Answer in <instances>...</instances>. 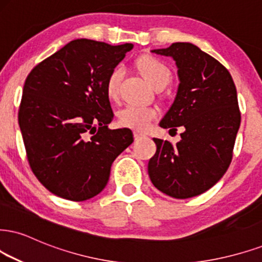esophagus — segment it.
Masks as SVG:
<instances>
[{
    "instance_id": "esophagus-1",
    "label": "esophagus",
    "mask_w": 262,
    "mask_h": 262,
    "mask_svg": "<svg viewBox=\"0 0 262 262\" xmlns=\"http://www.w3.org/2000/svg\"><path fill=\"white\" fill-rule=\"evenodd\" d=\"M134 137H135V140L138 141V140H141L142 137H144V135L141 134V132H138V131H135L134 132Z\"/></svg>"
}]
</instances>
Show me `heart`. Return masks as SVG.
<instances>
[{
	"mask_svg": "<svg viewBox=\"0 0 262 262\" xmlns=\"http://www.w3.org/2000/svg\"><path fill=\"white\" fill-rule=\"evenodd\" d=\"M137 67L144 79L154 89L165 87L171 81V70L163 60L156 57L144 56L137 60ZM125 72L121 68H116L109 74L105 82L106 95L113 101H116L120 95V85ZM159 116V112L154 106L127 104L119 112V124L135 131H146L150 122Z\"/></svg>",
	"mask_w": 262,
	"mask_h": 262,
	"instance_id": "obj_1",
	"label": "heart"
}]
</instances>
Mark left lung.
Returning <instances> with one entry per match:
<instances>
[{
  "label": "left lung",
  "mask_w": 262,
  "mask_h": 262,
  "mask_svg": "<svg viewBox=\"0 0 262 262\" xmlns=\"http://www.w3.org/2000/svg\"><path fill=\"white\" fill-rule=\"evenodd\" d=\"M153 52L172 57L180 77L175 102L160 126L175 132L181 126L183 132L176 144L154 138L157 151L148 173L160 192L192 198L211 188L230 166L241 125L237 90L230 72L194 45L176 42Z\"/></svg>",
  "instance_id": "left-lung-1"
}]
</instances>
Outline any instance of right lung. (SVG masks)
I'll use <instances>...</instances> for the list:
<instances>
[{"mask_svg": "<svg viewBox=\"0 0 262 262\" xmlns=\"http://www.w3.org/2000/svg\"><path fill=\"white\" fill-rule=\"evenodd\" d=\"M134 48L77 38L25 80L18 121L30 169L60 198L83 202L104 189L115 158L134 142L114 119L105 82Z\"/></svg>", "mask_w": 262, "mask_h": 262, "instance_id": "right-lung-1", "label": "right lung"}]
</instances>
